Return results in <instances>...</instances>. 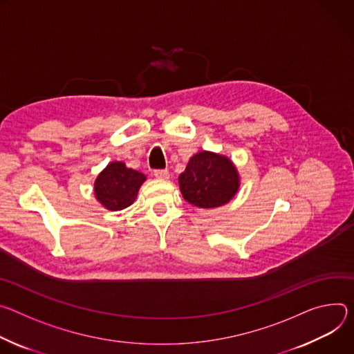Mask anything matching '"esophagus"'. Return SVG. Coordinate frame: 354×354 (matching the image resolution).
<instances>
[{
    "label": "esophagus",
    "instance_id": "34e87169",
    "mask_svg": "<svg viewBox=\"0 0 354 354\" xmlns=\"http://www.w3.org/2000/svg\"><path fill=\"white\" fill-rule=\"evenodd\" d=\"M153 176L159 180H169V171L167 170H154Z\"/></svg>",
    "mask_w": 354,
    "mask_h": 354
}]
</instances>
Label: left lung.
<instances>
[{
    "instance_id": "obj_1",
    "label": "left lung",
    "mask_w": 354,
    "mask_h": 354,
    "mask_svg": "<svg viewBox=\"0 0 354 354\" xmlns=\"http://www.w3.org/2000/svg\"><path fill=\"white\" fill-rule=\"evenodd\" d=\"M178 181L185 201L200 208L229 203L239 188L236 167L226 157L211 151L194 154Z\"/></svg>"
}]
</instances>
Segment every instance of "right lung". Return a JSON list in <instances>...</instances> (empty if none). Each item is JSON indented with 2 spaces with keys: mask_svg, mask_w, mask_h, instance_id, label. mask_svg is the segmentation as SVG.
Instances as JSON below:
<instances>
[{
  "mask_svg": "<svg viewBox=\"0 0 354 354\" xmlns=\"http://www.w3.org/2000/svg\"><path fill=\"white\" fill-rule=\"evenodd\" d=\"M145 180V174L128 169L122 162H113L97 177L95 197L106 209L121 211L136 200Z\"/></svg>",
  "mask_w": 354,
  "mask_h": 354,
  "instance_id": "1",
  "label": "right lung"
}]
</instances>
